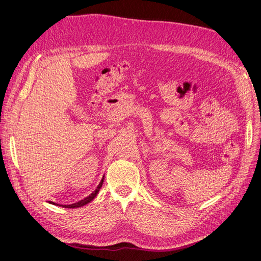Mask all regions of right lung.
I'll use <instances>...</instances> for the list:
<instances>
[{
  "mask_svg": "<svg viewBox=\"0 0 261 261\" xmlns=\"http://www.w3.org/2000/svg\"><path fill=\"white\" fill-rule=\"evenodd\" d=\"M103 179H105V177L101 179L100 184L98 185V187H97L96 191H94L93 193H91L88 197H86V198H84V199H83V200H81V201L75 202V203H72V204H58V203H54V202H52V201H51L50 203L57 204V206H62V207H64V208H78V207H83V206H85V204H87L88 202H90L91 200H93L94 197L97 196V194H98V193H99V191H100V188L102 187V184H103Z\"/></svg>",
  "mask_w": 261,
  "mask_h": 261,
  "instance_id": "1",
  "label": "right lung"
}]
</instances>
